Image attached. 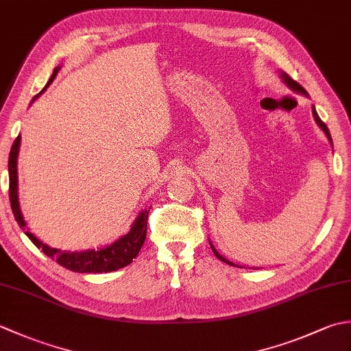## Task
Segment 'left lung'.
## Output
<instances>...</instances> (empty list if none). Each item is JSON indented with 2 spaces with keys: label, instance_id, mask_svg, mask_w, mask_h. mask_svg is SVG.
Listing matches in <instances>:
<instances>
[{
  "label": "left lung",
  "instance_id": "1",
  "mask_svg": "<svg viewBox=\"0 0 351 351\" xmlns=\"http://www.w3.org/2000/svg\"><path fill=\"white\" fill-rule=\"evenodd\" d=\"M280 78L283 80V83H285L289 88H291V90H294V92H297V93H302V95H304V96H308V92L306 90H304V88L299 84V83H297V81H294L293 78H291L289 75H288V73L287 72H283V71H280ZM312 114H314V119H315V122H317V125L319 126V128H322L323 131H324V134H326V136H327V138H329V141H330V143H332V137H330V132H329V128H327V126H326V123L322 121V119H319V116L317 114V111H315V107H312ZM211 244V243H210ZM211 249H213V252H214V255L215 256H217L220 261H223V263H226V264H229V265H235L234 263H230V261L229 259H226L225 256H221L220 255V253L217 252V250H215V247H214V245L211 244Z\"/></svg>",
  "mask_w": 351,
  "mask_h": 351
}]
</instances>
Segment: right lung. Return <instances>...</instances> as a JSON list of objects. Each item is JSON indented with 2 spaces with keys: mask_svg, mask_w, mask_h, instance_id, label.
Segmentation results:
<instances>
[{
  "mask_svg": "<svg viewBox=\"0 0 351 351\" xmlns=\"http://www.w3.org/2000/svg\"><path fill=\"white\" fill-rule=\"evenodd\" d=\"M60 68H56L47 86L39 93L42 95L47 87L54 81ZM39 95L34 96L39 98ZM33 99V101H34ZM32 101V102H33ZM19 145H21V136L16 137L14 143L10 149L9 155V196H10V205L14 219H16L18 225L25 229V220L22 217L21 208H19V199H18V154H19ZM149 210H143L137 219L134 220L132 226L128 234L119 238L113 244H108L106 247H101L98 250H83V252H66L60 249L49 247L48 244L42 243L39 238L34 237L29 230H25V235L32 240V243L37 249H40L45 255L51 259L57 261V264L68 268L71 271L77 273H108L116 271L119 268H123L132 263V259L138 255V252L146 240V230H147V215Z\"/></svg>",
  "mask_w": 351,
  "mask_h": 351,
  "instance_id": "add662e5",
  "label": "right lung"
}]
</instances>
